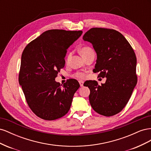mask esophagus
Returning a JSON list of instances; mask_svg holds the SVG:
<instances>
[{
  "label": "esophagus",
  "instance_id": "1",
  "mask_svg": "<svg viewBox=\"0 0 151 151\" xmlns=\"http://www.w3.org/2000/svg\"><path fill=\"white\" fill-rule=\"evenodd\" d=\"M79 83L80 84L81 87H83V85H84V81H79Z\"/></svg>",
  "mask_w": 151,
  "mask_h": 151
}]
</instances>
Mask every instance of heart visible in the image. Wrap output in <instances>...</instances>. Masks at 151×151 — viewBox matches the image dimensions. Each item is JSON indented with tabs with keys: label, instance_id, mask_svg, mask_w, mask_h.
Instances as JSON below:
<instances>
[{
	"label": "heart",
	"instance_id": "1",
	"mask_svg": "<svg viewBox=\"0 0 151 151\" xmlns=\"http://www.w3.org/2000/svg\"><path fill=\"white\" fill-rule=\"evenodd\" d=\"M91 52H93V50L89 47H83L81 48V49L79 50L80 54L83 57H85L86 55H88L89 53ZM75 77H78V78H84V77H86V75L84 74V73L78 72V73H76L75 74Z\"/></svg>",
	"mask_w": 151,
	"mask_h": 151
}]
</instances>
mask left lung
Instances as JSON below:
<instances>
[{
  "instance_id": "1",
  "label": "left lung",
  "mask_w": 151,
  "mask_h": 151,
  "mask_svg": "<svg viewBox=\"0 0 151 151\" xmlns=\"http://www.w3.org/2000/svg\"><path fill=\"white\" fill-rule=\"evenodd\" d=\"M83 39L92 44L97 54L93 71L106 78L101 86L96 81L86 83L91 106L101 115H115L126 106L137 83L135 52L123 35L114 29L91 28Z\"/></svg>"
}]
</instances>
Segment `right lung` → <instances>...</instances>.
Listing matches in <instances>:
<instances>
[{"instance_id":"add662e5","label":"right lung","mask_w":151,"mask_h":151,"mask_svg":"<svg viewBox=\"0 0 151 151\" xmlns=\"http://www.w3.org/2000/svg\"><path fill=\"white\" fill-rule=\"evenodd\" d=\"M82 33V31H46L27 45L22 53L19 85L31 110L43 120L58 119L70 108L79 83L71 79L61 87L55 80L65 66L67 49Z\"/></svg>"}]
</instances>
